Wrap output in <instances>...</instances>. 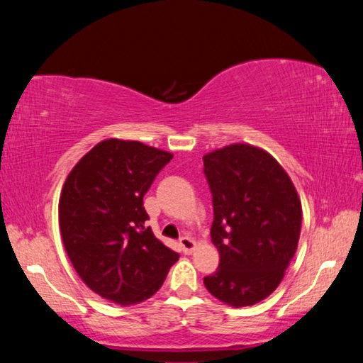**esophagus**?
<instances>
[{
	"label": "esophagus",
	"instance_id": "esophagus-1",
	"mask_svg": "<svg viewBox=\"0 0 363 363\" xmlns=\"http://www.w3.org/2000/svg\"><path fill=\"white\" fill-rule=\"evenodd\" d=\"M179 245L186 255H190L195 250V242L190 237H182L179 240Z\"/></svg>",
	"mask_w": 363,
	"mask_h": 363
}]
</instances>
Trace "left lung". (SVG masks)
I'll list each match as a JSON object with an SVG mask.
<instances>
[{
	"instance_id": "left-lung-1",
	"label": "left lung",
	"mask_w": 363,
	"mask_h": 363,
	"mask_svg": "<svg viewBox=\"0 0 363 363\" xmlns=\"http://www.w3.org/2000/svg\"><path fill=\"white\" fill-rule=\"evenodd\" d=\"M203 167L213 195L211 240L220 257L203 284L232 307L253 306L280 285L296 253L298 192L277 160L250 144L206 153Z\"/></svg>"
}]
</instances>
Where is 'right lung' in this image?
<instances>
[{
	"mask_svg": "<svg viewBox=\"0 0 363 363\" xmlns=\"http://www.w3.org/2000/svg\"><path fill=\"white\" fill-rule=\"evenodd\" d=\"M171 158L138 140L107 139L65 179L59 200L65 251L84 284L115 304L153 296L179 259L145 227L144 195Z\"/></svg>",
	"mask_w": 363,
	"mask_h": 363,
	"instance_id": "add662e5",
	"label": "right lung"
}]
</instances>
